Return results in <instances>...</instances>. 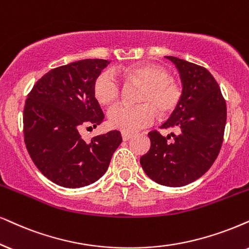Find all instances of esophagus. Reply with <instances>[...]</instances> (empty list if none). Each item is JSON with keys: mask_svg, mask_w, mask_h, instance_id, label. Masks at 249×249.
<instances>
[{"mask_svg": "<svg viewBox=\"0 0 249 249\" xmlns=\"http://www.w3.org/2000/svg\"><path fill=\"white\" fill-rule=\"evenodd\" d=\"M132 137H133V134H131V133H126V132H123L122 133V138L124 141H128Z\"/></svg>", "mask_w": 249, "mask_h": 249, "instance_id": "obj_1", "label": "esophagus"}]
</instances>
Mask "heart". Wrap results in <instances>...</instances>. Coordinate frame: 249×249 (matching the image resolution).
I'll return each mask as SVG.
<instances>
[{"instance_id": "1", "label": "heart", "mask_w": 249, "mask_h": 249, "mask_svg": "<svg viewBox=\"0 0 249 249\" xmlns=\"http://www.w3.org/2000/svg\"><path fill=\"white\" fill-rule=\"evenodd\" d=\"M121 74L130 83L142 84L138 105L119 103L109 111V123L114 128L126 133L149 126L155 121L156 111L168 117L177 110L182 99V88L169 77L166 69L152 63L124 68ZM122 94V84L111 71L105 70L93 83V95L103 106L112 105Z\"/></svg>"}]
</instances>
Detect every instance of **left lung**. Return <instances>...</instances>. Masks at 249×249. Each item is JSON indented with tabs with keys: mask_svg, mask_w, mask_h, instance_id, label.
<instances>
[{
	"mask_svg": "<svg viewBox=\"0 0 249 249\" xmlns=\"http://www.w3.org/2000/svg\"><path fill=\"white\" fill-rule=\"evenodd\" d=\"M177 67L182 99L162 128L177 134L148 133L150 149L141 156L143 171L157 184L180 187L196 180L213 164L221 150L226 123V103L218 84L206 68L166 56Z\"/></svg>",
	"mask_w": 249,
	"mask_h": 249,
	"instance_id": "obj_1",
	"label": "left lung"
}]
</instances>
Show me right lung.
<instances>
[{
  "label": "right lung",
  "mask_w": 249,
  "mask_h": 249,
  "mask_svg": "<svg viewBox=\"0 0 249 249\" xmlns=\"http://www.w3.org/2000/svg\"><path fill=\"white\" fill-rule=\"evenodd\" d=\"M109 63L88 58L53 69L28 93L25 144L36 168L59 186L78 188L95 182L122 142L116 130L89 142L79 133L81 127H96L105 118L93 95V83Z\"/></svg>",
  "instance_id": "obj_1"
}]
</instances>
